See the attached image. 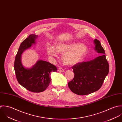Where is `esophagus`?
<instances>
[{"label":"esophagus","mask_w":122,"mask_h":122,"mask_svg":"<svg viewBox=\"0 0 122 122\" xmlns=\"http://www.w3.org/2000/svg\"><path fill=\"white\" fill-rule=\"evenodd\" d=\"M58 71L59 72H60V73L61 72V73H62V72H65V70H64L63 68L60 67V68H59L58 69Z\"/></svg>","instance_id":"1"}]
</instances>
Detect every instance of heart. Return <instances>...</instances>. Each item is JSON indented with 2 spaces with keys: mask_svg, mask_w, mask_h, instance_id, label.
Masks as SVG:
<instances>
[{
  "mask_svg": "<svg viewBox=\"0 0 122 122\" xmlns=\"http://www.w3.org/2000/svg\"><path fill=\"white\" fill-rule=\"evenodd\" d=\"M88 51V48L84 44L80 43H60L56 49L49 46L47 53L51 57H56L57 53L63 54L62 61L64 64L69 66L75 65L80 62Z\"/></svg>",
  "mask_w": 122,
  "mask_h": 122,
  "instance_id": "b5f03b06",
  "label": "heart"
}]
</instances>
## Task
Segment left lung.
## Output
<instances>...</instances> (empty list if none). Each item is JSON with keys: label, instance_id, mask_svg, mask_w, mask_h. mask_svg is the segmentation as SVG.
Masks as SVG:
<instances>
[{"label": "left lung", "instance_id": "8db88e82", "mask_svg": "<svg viewBox=\"0 0 122 122\" xmlns=\"http://www.w3.org/2000/svg\"><path fill=\"white\" fill-rule=\"evenodd\" d=\"M95 50L101 55L92 60L82 62L72 66L73 79L68 83L71 91L79 95H86L98 90L109 72V64L100 41L94 40Z\"/></svg>", "mask_w": 122, "mask_h": 122}]
</instances>
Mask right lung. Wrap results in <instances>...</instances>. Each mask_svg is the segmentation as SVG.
<instances>
[{"instance_id":"add662e5","label":"right lung","mask_w":122,"mask_h":122,"mask_svg":"<svg viewBox=\"0 0 122 122\" xmlns=\"http://www.w3.org/2000/svg\"><path fill=\"white\" fill-rule=\"evenodd\" d=\"M38 36L30 34L21 43L15 56L14 69L19 83L27 90L33 92H41L49 86L51 81L50 73L57 72L56 66L45 61L39 60L30 68L23 66L21 62V55L25 50L35 44Z\"/></svg>"}]
</instances>
